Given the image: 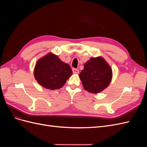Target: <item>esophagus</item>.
Returning <instances> with one entry per match:
<instances>
[{
	"label": "esophagus",
	"instance_id": "34e87169",
	"mask_svg": "<svg viewBox=\"0 0 147 147\" xmlns=\"http://www.w3.org/2000/svg\"><path fill=\"white\" fill-rule=\"evenodd\" d=\"M72 71H73V73L75 74H78L79 73V70L76 69H72Z\"/></svg>",
	"mask_w": 147,
	"mask_h": 147
}]
</instances>
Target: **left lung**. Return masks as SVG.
Listing matches in <instances>:
<instances>
[{"label": "left lung", "mask_w": 147, "mask_h": 147, "mask_svg": "<svg viewBox=\"0 0 147 147\" xmlns=\"http://www.w3.org/2000/svg\"><path fill=\"white\" fill-rule=\"evenodd\" d=\"M84 90L97 94L107 88L112 81V70L101 56L91 57L79 74Z\"/></svg>", "instance_id": "8db88e82"}]
</instances>
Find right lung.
Wrapping results in <instances>:
<instances>
[{"label": "right lung", "mask_w": 147, "mask_h": 147, "mask_svg": "<svg viewBox=\"0 0 147 147\" xmlns=\"http://www.w3.org/2000/svg\"><path fill=\"white\" fill-rule=\"evenodd\" d=\"M34 75L42 86L55 90L64 85L72 75V70L68 64L62 61L57 55L49 53L37 61Z\"/></svg>", "instance_id": "add662e5"}]
</instances>
